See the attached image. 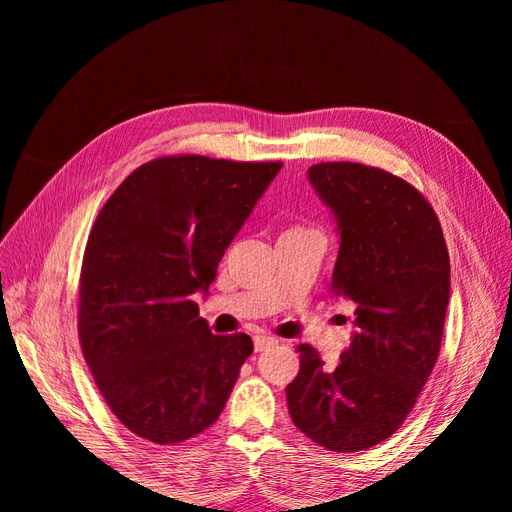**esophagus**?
Segmentation results:
<instances>
[{
	"instance_id": "esophagus-1",
	"label": "esophagus",
	"mask_w": 512,
	"mask_h": 512,
	"mask_svg": "<svg viewBox=\"0 0 512 512\" xmlns=\"http://www.w3.org/2000/svg\"><path fill=\"white\" fill-rule=\"evenodd\" d=\"M275 344H277V339L271 337V335H267V333H256V335H254V350H256V352L267 350V348H271V346H275Z\"/></svg>"
}]
</instances>
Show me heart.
Listing matches in <instances>:
<instances>
[{
  "label": "heart",
  "mask_w": 512,
  "mask_h": 512,
  "mask_svg": "<svg viewBox=\"0 0 512 512\" xmlns=\"http://www.w3.org/2000/svg\"><path fill=\"white\" fill-rule=\"evenodd\" d=\"M297 228H299V226H297Z\"/></svg>",
  "instance_id": "obj_1"
}]
</instances>
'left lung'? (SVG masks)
Masks as SVG:
<instances>
[{"instance_id": "left-lung-1", "label": "left lung", "mask_w": 512, "mask_h": 512, "mask_svg": "<svg viewBox=\"0 0 512 512\" xmlns=\"http://www.w3.org/2000/svg\"><path fill=\"white\" fill-rule=\"evenodd\" d=\"M307 175L337 218L333 290L356 305V333L335 365L297 348L288 412L309 440L356 453L404 425L438 361L451 260L436 211L406 179L359 162H320Z\"/></svg>"}]
</instances>
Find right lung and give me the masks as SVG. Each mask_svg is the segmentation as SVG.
Wrapping results in <instances>:
<instances>
[{
  "instance_id": "right-lung-1",
  "label": "right lung",
  "mask_w": 512,
  "mask_h": 512,
  "mask_svg": "<svg viewBox=\"0 0 512 512\" xmlns=\"http://www.w3.org/2000/svg\"><path fill=\"white\" fill-rule=\"evenodd\" d=\"M280 168L162 156L123 179L91 226L79 342L108 408L138 438L179 444L224 410L252 337L213 335L190 294L215 280Z\"/></svg>"
}]
</instances>
